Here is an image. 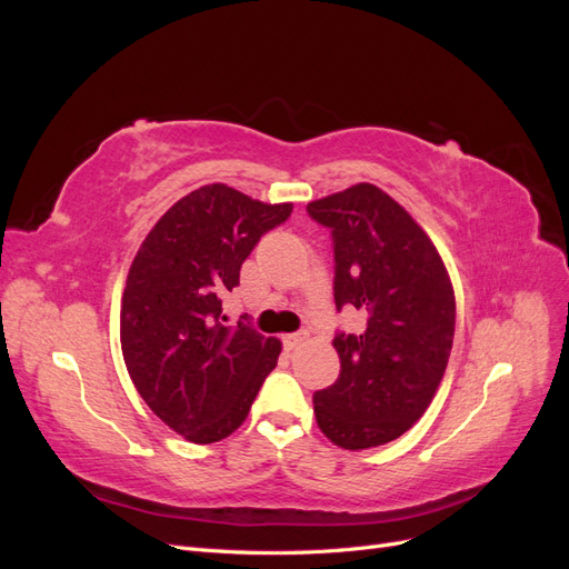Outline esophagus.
Listing matches in <instances>:
<instances>
[{"label": "esophagus", "instance_id": "1", "mask_svg": "<svg viewBox=\"0 0 569 569\" xmlns=\"http://www.w3.org/2000/svg\"><path fill=\"white\" fill-rule=\"evenodd\" d=\"M306 339V332H295V335H284L282 337V347L287 349V351H291V349H297L299 343Z\"/></svg>", "mask_w": 569, "mask_h": 569}]
</instances>
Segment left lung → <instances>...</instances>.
I'll list each match as a JSON object with an SVG mask.
<instances>
[{
    "mask_svg": "<svg viewBox=\"0 0 569 569\" xmlns=\"http://www.w3.org/2000/svg\"><path fill=\"white\" fill-rule=\"evenodd\" d=\"M306 211L332 234L337 311H366L363 332L335 337L341 370L316 391V420L341 449H372L432 403L453 347V287L429 237L380 187L360 182Z\"/></svg>",
    "mask_w": 569,
    "mask_h": 569,
    "instance_id": "obj_1",
    "label": "left lung"
}]
</instances>
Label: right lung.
Wrapping results in <instances>:
<instances>
[{"label": "right lung", "mask_w": 569, "mask_h": 569, "mask_svg": "<svg viewBox=\"0 0 569 569\" xmlns=\"http://www.w3.org/2000/svg\"><path fill=\"white\" fill-rule=\"evenodd\" d=\"M291 209L228 184L199 187L170 206L130 266L120 306L128 372L144 403L189 441L230 437L278 366L280 341L249 322L226 325L220 297Z\"/></svg>", "instance_id": "obj_1"}]
</instances>
